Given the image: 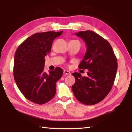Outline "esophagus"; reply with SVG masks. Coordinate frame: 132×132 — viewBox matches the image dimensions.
I'll list each match as a JSON object with an SVG mask.
<instances>
[{
  "mask_svg": "<svg viewBox=\"0 0 132 132\" xmlns=\"http://www.w3.org/2000/svg\"><path fill=\"white\" fill-rule=\"evenodd\" d=\"M64 75H71V73L69 71H67V70H64Z\"/></svg>",
  "mask_w": 132,
  "mask_h": 132,
  "instance_id": "34e87169",
  "label": "esophagus"
}]
</instances>
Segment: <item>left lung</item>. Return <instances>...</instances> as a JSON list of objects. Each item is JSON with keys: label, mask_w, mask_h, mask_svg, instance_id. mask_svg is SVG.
I'll return each mask as SVG.
<instances>
[{"label": "left lung", "mask_w": 132, "mask_h": 132, "mask_svg": "<svg viewBox=\"0 0 132 132\" xmlns=\"http://www.w3.org/2000/svg\"><path fill=\"white\" fill-rule=\"evenodd\" d=\"M84 39L87 50L79 65V69L88 70L87 77L73 73L75 83L71 86L77 100L86 105L102 101L111 91L118 68L112 47L103 38L91 30L75 34Z\"/></svg>", "instance_id": "8db88e82"}]
</instances>
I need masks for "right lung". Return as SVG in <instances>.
<instances>
[{
	"instance_id": "1",
	"label": "right lung",
	"mask_w": 132,
	"mask_h": 132,
	"mask_svg": "<svg viewBox=\"0 0 132 132\" xmlns=\"http://www.w3.org/2000/svg\"><path fill=\"white\" fill-rule=\"evenodd\" d=\"M62 32L36 33L25 39L15 52L14 80L23 95L34 103H46L55 95L56 84L64 71L56 67L48 74L44 72V57L50 53L54 39Z\"/></svg>"
}]
</instances>
